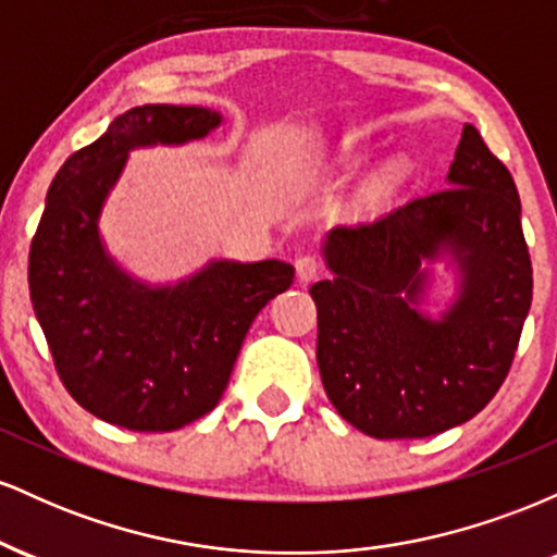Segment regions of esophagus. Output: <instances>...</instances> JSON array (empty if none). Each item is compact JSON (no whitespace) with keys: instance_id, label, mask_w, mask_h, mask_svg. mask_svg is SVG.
I'll return each mask as SVG.
<instances>
[{"instance_id":"esophagus-1","label":"esophagus","mask_w":557,"mask_h":557,"mask_svg":"<svg viewBox=\"0 0 557 557\" xmlns=\"http://www.w3.org/2000/svg\"><path fill=\"white\" fill-rule=\"evenodd\" d=\"M296 272L300 283H311V280H317L324 272V261L317 253H304V257L296 259Z\"/></svg>"}]
</instances>
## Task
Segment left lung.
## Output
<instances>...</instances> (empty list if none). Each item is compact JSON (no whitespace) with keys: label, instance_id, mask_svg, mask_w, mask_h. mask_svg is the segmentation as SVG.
<instances>
[{"label":"left lung","instance_id":"8db88e82","mask_svg":"<svg viewBox=\"0 0 557 557\" xmlns=\"http://www.w3.org/2000/svg\"><path fill=\"white\" fill-rule=\"evenodd\" d=\"M447 252L462 290L440 320L418 311L425 261ZM311 285L317 363L337 413L376 440L432 437L474 419L508 376L532 306V259L513 177L463 125L447 185L324 240Z\"/></svg>","mask_w":557,"mask_h":557}]
</instances>
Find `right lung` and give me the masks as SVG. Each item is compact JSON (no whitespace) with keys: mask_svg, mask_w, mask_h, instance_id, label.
Masks as SVG:
<instances>
[{"mask_svg":"<svg viewBox=\"0 0 557 557\" xmlns=\"http://www.w3.org/2000/svg\"><path fill=\"white\" fill-rule=\"evenodd\" d=\"M222 117L203 107H133L54 175L30 240V300L62 385L94 417L172 432L220 403L248 327L293 285L280 259L212 261L177 285L149 287L104 251L99 214L136 146L185 144Z\"/></svg>","mask_w":557,"mask_h":557,"instance_id":"1","label":"right lung"}]
</instances>
